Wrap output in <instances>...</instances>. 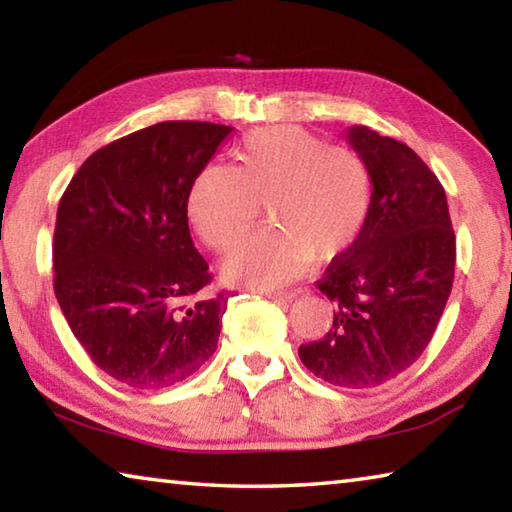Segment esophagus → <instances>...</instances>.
I'll list each match as a JSON object with an SVG mask.
<instances>
[{
  "label": "esophagus",
  "mask_w": 512,
  "mask_h": 512,
  "mask_svg": "<svg viewBox=\"0 0 512 512\" xmlns=\"http://www.w3.org/2000/svg\"><path fill=\"white\" fill-rule=\"evenodd\" d=\"M262 296H266L268 300H275V302H291L298 296V293L296 291H262Z\"/></svg>",
  "instance_id": "1"
}]
</instances>
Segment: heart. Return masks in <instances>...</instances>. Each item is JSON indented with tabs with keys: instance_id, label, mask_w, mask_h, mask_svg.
Returning a JSON list of instances; mask_svg holds the SVG:
<instances>
[{
	"instance_id": "1",
	"label": "heart",
	"mask_w": 512,
	"mask_h": 512,
	"mask_svg": "<svg viewBox=\"0 0 512 512\" xmlns=\"http://www.w3.org/2000/svg\"><path fill=\"white\" fill-rule=\"evenodd\" d=\"M232 155L235 169L207 164L187 196L189 221L216 253L235 246L266 203L271 228L225 259L230 282L275 287L311 259L341 257L359 239L372 205V176L359 153L300 126H266L250 131Z\"/></svg>"
}]
</instances>
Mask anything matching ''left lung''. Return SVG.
Masks as SVG:
<instances>
[{
    "instance_id": "1",
    "label": "left lung",
    "mask_w": 512,
    "mask_h": 512,
    "mask_svg": "<svg viewBox=\"0 0 512 512\" xmlns=\"http://www.w3.org/2000/svg\"><path fill=\"white\" fill-rule=\"evenodd\" d=\"M348 142L370 169V214L316 282L334 302L332 327L298 354L329 384L372 388L429 345L452 293L456 237L445 189L418 153L368 126L348 128Z\"/></svg>"
}]
</instances>
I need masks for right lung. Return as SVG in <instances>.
<instances>
[{
    "instance_id": "obj_1",
    "label": "right lung",
    "mask_w": 512,
    "mask_h": 512,
    "mask_svg": "<svg viewBox=\"0 0 512 512\" xmlns=\"http://www.w3.org/2000/svg\"><path fill=\"white\" fill-rule=\"evenodd\" d=\"M232 126L162 121L94 151L58 203L54 291L83 350L131 388L187 379L219 343L187 196Z\"/></svg>"
}]
</instances>
